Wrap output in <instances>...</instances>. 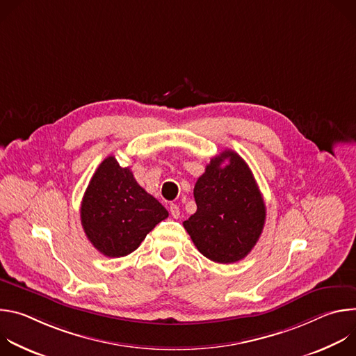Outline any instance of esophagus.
<instances>
[{
	"label": "esophagus",
	"instance_id": "esophagus-1",
	"mask_svg": "<svg viewBox=\"0 0 356 356\" xmlns=\"http://www.w3.org/2000/svg\"><path fill=\"white\" fill-rule=\"evenodd\" d=\"M170 214H172L173 218H179V217H180V209H179V206L170 204Z\"/></svg>",
	"mask_w": 356,
	"mask_h": 356
}]
</instances>
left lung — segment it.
I'll use <instances>...</instances> for the list:
<instances>
[{
  "label": "left lung",
  "instance_id": "1",
  "mask_svg": "<svg viewBox=\"0 0 356 356\" xmlns=\"http://www.w3.org/2000/svg\"><path fill=\"white\" fill-rule=\"evenodd\" d=\"M194 198L197 211L183 225L197 249L217 264L243 259L266 218L264 197L246 162L234 150L213 158L194 186Z\"/></svg>",
  "mask_w": 356,
  "mask_h": 356
}]
</instances>
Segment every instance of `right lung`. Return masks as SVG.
<instances>
[{"mask_svg":"<svg viewBox=\"0 0 356 356\" xmlns=\"http://www.w3.org/2000/svg\"><path fill=\"white\" fill-rule=\"evenodd\" d=\"M80 217L92 246L108 258H121L134 252L169 213L136 183L129 168L108 156L88 183Z\"/></svg>","mask_w":356,"mask_h":356,"instance_id":"obj_1","label":"right lung"}]
</instances>
